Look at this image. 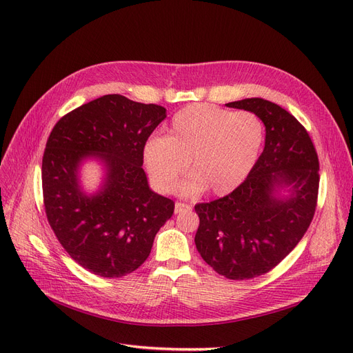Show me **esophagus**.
<instances>
[{
    "mask_svg": "<svg viewBox=\"0 0 353 353\" xmlns=\"http://www.w3.org/2000/svg\"><path fill=\"white\" fill-rule=\"evenodd\" d=\"M188 210H191V206L187 205V203H183V201H176L175 203V213L188 212Z\"/></svg>",
    "mask_w": 353,
    "mask_h": 353,
    "instance_id": "esophagus-1",
    "label": "esophagus"
}]
</instances>
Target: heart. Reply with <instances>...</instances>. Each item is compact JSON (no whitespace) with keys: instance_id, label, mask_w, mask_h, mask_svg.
Returning a JSON list of instances; mask_svg holds the SVG:
<instances>
[{"instance_id":"1","label":"heart","mask_w":353,"mask_h":353,"mask_svg":"<svg viewBox=\"0 0 353 353\" xmlns=\"http://www.w3.org/2000/svg\"><path fill=\"white\" fill-rule=\"evenodd\" d=\"M263 138L262 121L250 112L191 104L174 114L165 137L145 143L144 162L160 191L172 190L190 162L194 175L179 187L181 193L191 196L208 188L212 194L225 196L252 172Z\"/></svg>"}]
</instances>
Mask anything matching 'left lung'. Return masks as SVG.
<instances>
[{
    "mask_svg": "<svg viewBox=\"0 0 353 353\" xmlns=\"http://www.w3.org/2000/svg\"><path fill=\"white\" fill-rule=\"evenodd\" d=\"M228 108L254 113L265 125V148L249 176L230 194L194 206L196 248L218 274L250 280L275 268L311 225L319 162L305 126L279 104L244 99ZM289 188L287 198L278 196Z\"/></svg>",
    "mask_w": 353,
    "mask_h": 353,
    "instance_id": "obj_1",
    "label": "left lung"
}]
</instances>
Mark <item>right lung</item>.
<instances>
[{
	"mask_svg": "<svg viewBox=\"0 0 353 353\" xmlns=\"http://www.w3.org/2000/svg\"><path fill=\"white\" fill-rule=\"evenodd\" d=\"M166 117L157 104L119 94L92 100L54 125L42 157V194L50 227L70 258L87 271L119 279L150 254L175 203L156 194L143 166L144 145ZM100 158L106 178L99 194L80 190L77 169Z\"/></svg>",
	"mask_w": 353,
	"mask_h": 353,
	"instance_id": "obj_1",
	"label": "right lung"
}]
</instances>
